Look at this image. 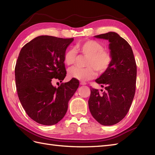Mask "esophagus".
I'll use <instances>...</instances> for the list:
<instances>
[{
    "label": "esophagus",
    "mask_w": 155,
    "mask_h": 155,
    "mask_svg": "<svg viewBox=\"0 0 155 155\" xmlns=\"http://www.w3.org/2000/svg\"><path fill=\"white\" fill-rule=\"evenodd\" d=\"M80 84L81 85H85V84H87V83H85V82H84V81H81Z\"/></svg>",
    "instance_id": "esophagus-1"
}]
</instances>
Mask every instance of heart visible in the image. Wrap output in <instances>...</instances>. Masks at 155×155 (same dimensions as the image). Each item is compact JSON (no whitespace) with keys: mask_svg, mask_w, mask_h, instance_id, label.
I'll list each match as a JSON object with an SVG mask.
<instances>
[{"mask_svg":"<svg viewBox=\"0 0 155 155\" xmlns=\"http://www.w3.org/2000/svg\"><path fill=\"white\" fill-rule=\"evenodd\" d=\"M77 50L87 57L85 65L87 67H73L69 68L68 77L79 81H88L97 76V71L100 74L106 72L110 68L113 62V55L110 51L104 49L103 45L94 40H88L78 43ZM77 52L74 48L68 49L64 55L66 64L74 63Z\"/></svg>","mask_w":155,"mask_h":155,"instance_id":"heart-1","label":"heart"}]
</instances>
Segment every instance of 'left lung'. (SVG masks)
<instances>
[{
    "label": "left lung",
    "mask_w": 155,
    "mask_h": 155,
    "mask_svg": "<svg viewBox=\"0 0 155 155\" xmlns=\"http://www.w3.org/2000/svg\"><path fill=\"white\" fill-rule=\"evenodd\" d=\"M95 37L110 42L113 62L110 68L95 80L104 88L103 93L90 87L88 107L95 120L110 126L123 120L130 109L135 94L137 64L130 45L116 32Z\"/></svg>",
    "instance_id": "8db88e82"
}]
</instances>
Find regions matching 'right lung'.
<instances>
[{
    "label": "right lung",
    "instance_id": "right-lung-1",
    "mask_svg": "<svg viewBox=\"0 0 155 155\" xmlns=\"http://www.w3.org/2000/svg\"><path fill=\"white\" fill-rule=\"evenodd\" d=\"M73 38L39 36L22 48L15 66L16 91L29 117L43 125L58 123L67 113L68 103L79 85L72 78L58 88L52 81L67 74L64 55Z\"/></svg>",
    "mask_w": 155,
    "mask_h": 155
}]
</instances>
